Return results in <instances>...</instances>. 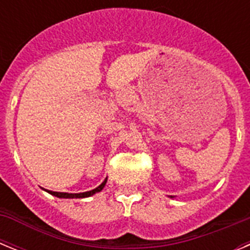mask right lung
Returning <instances> with one entry per match:
<instances>
[{"instance_id":"obj_1","label":"right lung","mask_w":250,"mask_h":250,"mask_svg":"<svg viewBox=\"0 0 250 250\" xmlns=\"http://www.w3.org/2000/svg\"><path fill=\"white\" fill-rule=\"evenodd\" d=\"M106 182H107V178H106L98 188H95V189H92V190H90V191H85V193L68 194V193H59V191H51V190H46V191H47V193H50L51 195H55V196H57V198H65V199H74V198H87V196H91V195H94V194H96V193H99V191L103 190L104 187H105V184H106Z\"/></svg>"}]
</instances>
